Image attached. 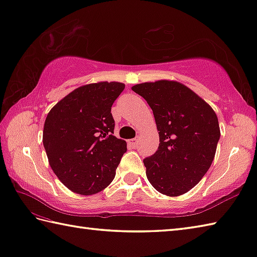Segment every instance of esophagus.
Instances as JSON below:
<instances>
[{"label": "esophagus", "instance_id": "obj_1", "mask_svg": "<svg viewBox=\"0 0 257 257\" xmlns=\"http://www.w3.org/2000/svg\"><path fill=\"white\" fill-rule=\"evenodd\" d=\"M127 143H128V145H131V146H136L138 145V139H132V140H127Z\"/></svg>", "mask_w": 257, "mask_h": 257}]
</instances>
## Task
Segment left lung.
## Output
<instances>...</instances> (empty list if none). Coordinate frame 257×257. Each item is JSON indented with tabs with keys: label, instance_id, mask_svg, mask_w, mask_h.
<instances>
[{
	"label": "left lung",
	"instance_id": "8db88e82",
	"mask_svg": "<svg viewBox=\"0 0 257 257\" xmlns=\"http://www.w3.org/2000/svg\"><path fill=\"white\" fill-rule=\"evenodd\" d=\"M132 90L146 99L160 135L158 151L143 161L149 182L164 195L185 194L215 158L221 136L216 113L177 81L145 82Z\"/></svg>",
	"mask_w": 257,
	"mask_h": 257
}]
</instances>
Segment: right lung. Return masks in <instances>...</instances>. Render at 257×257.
<instances>
[{
	"label": "right lung",
	"mask_w": 257,
	"mask_h": 257,
	"mask_svg": "<svg viewBox=\"0 0 257 257\" xmlns=\"http://www.w3.org/2000/svg\"><path fill=\"white\" fill-rule=\"evenodd\" d=\"M121 82L82 85L51 108L43 127L49 164L63 184L92 195L111 184L126 142L114 136L111 107L124 90Z\"/></svg>",
	"instance_id": "1"
}]
</instances>
